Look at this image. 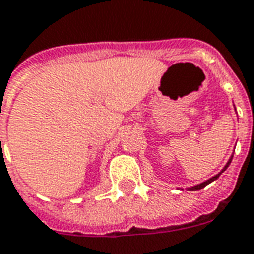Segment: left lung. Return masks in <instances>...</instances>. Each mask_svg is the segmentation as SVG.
<instances>
[{
	"instance_id": "obj_1",
	"label": "left lung",
	"mask_w": 254,
	"mask_h": 254,
	"mask_svg": "<svg viewBox=\"0 0 254 254\" xmlns=\"http://www.w3.org/2000/svg\"><path fill=\"white\" fill-rule=\"evenodd\" d=\"M232 158H233V156H232ZM232 158H230V159H229V162H228V163H226V166H225L224 169H222V171H221L220 174H217V175H214V177H213V178H210V179H207V181H205V182H202V184L197 185V186H192V188H190V189H189V190H199V189H202V188H205V186H206V185L211 184V182H213V181H215V179L218 178V177H220V175H221V174H222V173H224V171H225V170H226V169H228V167H229V165H230V162H232Z\"/></svg>"
}]
</instances>
